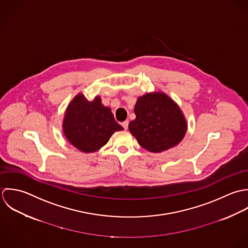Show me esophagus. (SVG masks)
Masks as SVG:
<instances>
[{"instance_id":"esophagus-1","label":"esophagus","mask_w":248,"mask_h":248,"mask_svg":"<svg viewBox=\"0 0 248 248\" xmlns=\"http://www.w3.org/2000/svg\"><path fill=\"white\" fill-rule=\"evenodd\" d=\"M122 125H123V127H124V129H127V128H128V121L123 122V123H122Z\"/></svg>"}]
</instances>
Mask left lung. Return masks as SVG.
Masks as SVG:
<instances>
[{"instance_id": "obj_1", "label": "left lung", "mask_w": 248, "mask_h": 248, "mask_svg": "<svg viewBox=\"0 0 248 248\" xmlns=\"http://www.w3.org/2000/svg\"><path fill=\"white\" fill-rule=\"evenodd\" d=\"M136 119L128 124L139 145L151 152H161L176 146L187 130L185 118L176 105L164 93L146 94L134 107Z\"/></svg>"}]
</instances>
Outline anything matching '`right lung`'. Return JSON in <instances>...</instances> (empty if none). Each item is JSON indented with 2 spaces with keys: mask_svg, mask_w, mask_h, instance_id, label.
I'll return each mask as SVG.
<instances>
[{
  "mask_svg": "<svg viewBox=\"0 0 248 248\" xmlns=\"http://www.w3.org/2000/svg\"><path fill=\"white\" fill-rule=\"evenodd\" d=\"M114 119L110 108L99 97L88 101L79 94L68 106L63 131L68 141L83 152H94L103 147L115 131L123 130Z\"/></svg>",
  "mask_w": 248,
  "mask_h": 248,
  "instance_id": "obj_1",
  "label": "right lung"
}]
</instances>
